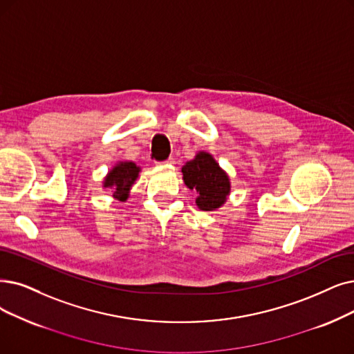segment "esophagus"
<instances>
[{
    "label": "esophagus",
    "instance_id": "1",
    "mask_svg": "<svg viewBox=\"0 0 354 354\" xmlns=\"http://www.w3.org/2000/svg\"><path fill=\"white\" fill-rule=\"evenodd\" d=\"M162 164H174V158H168V160L164 161Z\"/></svg>",
    "mask_w": 354,
    "mask_h": 354
}]
</instances>
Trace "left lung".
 <instances>
[{"mask_svg":"<svg viewBox=\"0 0 354 354\" xmlns=\"http://www.w3.org/2000/svg\"><path fill=\"white\" fill-rule=\"evenodd\" d=\"M185 185L197 192L196 205L202 210H215L226 202L231 185L226 173L210 153L199 152L181 168Z\"/></svg>","mask_w":354,"mask_h":354,"instance_id":"1","label":"left lung"}]
</instances>
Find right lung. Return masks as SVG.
Segmentation results:
<instances>
[{
	"label": "right lung",
	"instance_id": "right-lung-1",
	"mask_svg": "<svg viewBox=\"0 0 354 354\" xmlns=\"http://www.w3.org/2000/svg\"><path fill=\"white\" fill-rule=\"evenodd\" d=\"M140 168L135 162H120L104 178V187L110 189L118 201L128 199V193L138 178Z\"/></svg>",
	"mask_w": 354,
	"mask_h": 354
}]
</instances>
